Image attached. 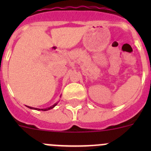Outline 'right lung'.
<instances>
[{
	"mask_svg": "<svg viewBox=\"0 0 151 151\" xmlns=\"http://www.w3.org/2000/svg\"><path fill=\"white\" fill-rule=\"evenodd\" d=\"M58 103H56V104H55L54 105H52V106H50V107H48V108H46V109H35V108H33V107H31V106H28V107H29V108H30V109H38V110H42V111H46V110H49V109H52L53 107H54L55 106L56 104H57Z\"/></svg>",
	"mask_w": 151,
	"mask_h": 151,
	"instance_id": "obj_1",
	"label": "right lung"
}]
</instances>
